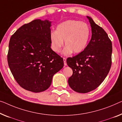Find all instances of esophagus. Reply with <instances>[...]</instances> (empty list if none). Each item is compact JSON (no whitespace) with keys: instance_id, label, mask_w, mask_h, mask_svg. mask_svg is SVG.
Here are the masks:
<instances>
[{"instance_id":"1","label":"esophagus","mask_w":122,"mask_h":122,"mask_svg":"<svg viewBox=\"0 0 122 122\" xmlns=\"http://www.w3.org/2000/svg\"><path fill=\"white\" fill-rule=\"evenodd\" d=\"M63 62H64V65H65V66H66V65H67L66 59V58L63 57Z\"/></svg>"}]
</instances>
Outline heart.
Listing matches in <instances>:
<instances>
[{
  "mask_svg": "<svg viewBox=\"0 0 122 122\" xmlns=\"http://www.w3.org/2000/svg\"><path fill=\"white\" fill-rule=\"evenodd\" d=\"M90 33V27L86 23L77 20L64 21L58 25L55 32L51 33V48L59 53L65 41L66 46L62 51L63 55L68 56L73 52L81 53L88 45Z\"/></svg>",
  "mask_w": 122,
  "mask_h": 122,
  "instance_id": "1",
  "label": "heart"
}]
</instances>
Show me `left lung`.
<instances>
[{
	"label": "left lung",
	"instance_id": "1",
	"mask_svg": "<svg viewBox=\"0 0 122 122\" xmlns=\"http://www.w3.org/2000/svg\"><path fill=\"white\" fill-rule=\"evenodd\" d=\"M92 27V38L86 48L66 62L73 70L68 80L72 89L79 93H86L95 89L104 81L112 63V42L107 34L86 16Z\"/></svg>",
	"mask_w": 122,
	"mask_h": 122
}]
</instances>
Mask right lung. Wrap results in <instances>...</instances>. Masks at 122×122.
Here are the masks:
<instances>
[{"instance_id": "right-lung-1", "label": "right lung", "mask_w": 122, "mask_h": 122, "mask_svg": "<svg viewBox=\"0 0 122 122\" xmlns=\"http://www.w3.org/2000/svg\"><path fill=\"white\" fill-rule=\"evenodd\" d=\"M51 22L34 20L25 24L10 38L8 62L15 79L25 89L46 90L63 60L51 49Z\"/></svg>"}]
</instances>
